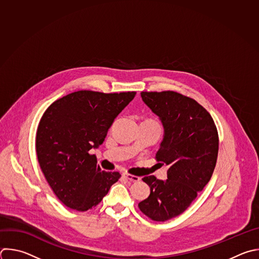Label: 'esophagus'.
<instances>
[{
    "label": "esophagus",
    "mask_w": 259,
    "mask_h": 259,
    "mask_svg": "<svg viewBox=\"0 0 259 259\" xmlns=\"http://www.w3.org/2000/svg\"><path fill=\"white\" fill-rule=\"evenodd\" d=\"M123 177L126 178L127 180L131 181V182H138L140 180L139 177L137 176H133V175H130V174H123Z\"/></svg>",
    "instance_id": "esophagus-1"
}]
</instances>
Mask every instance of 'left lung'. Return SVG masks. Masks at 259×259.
<instances>
[{"label": "left lung", "instance_id": "obj_1", "mask_svg": "<svg viewBox=\"0 0 259 259\" xmlns=\"http://www.w3.org/2000/svg\"><path fill=\"white\" fill-rule=\"evenodd\" d=\"M141 98L162 123L164 134L155 158L168 169L165 181L142 179L150 194L138 207L152 221L165 222L183 213L209 182L219 134L209 113L193 99L170 91L142 92Z\"/></svg>", "mask_w": 259, "mask_h": 259}]
</instances>
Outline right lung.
I'll return each instance as SVG.
<instances>
[{
    "label": "right lung",
    "mask_w": 259,
    "mask_h": 259,
    "mask_svg": "<svg viewBox=\"0 0 259 259\" xmlns=\"http://www.w3.org/2000/svg\"><path fill=\"white\" fill-rule=\"evenodd\" d=\"M136 93L79 91L54 102L36 131V154L56 196L68 207L86 211L97 206L121 175L106 171L91 154L107 136L116 117Z\"/></svg>",
    "instance_id": "obj_1"
}]
</instances>
